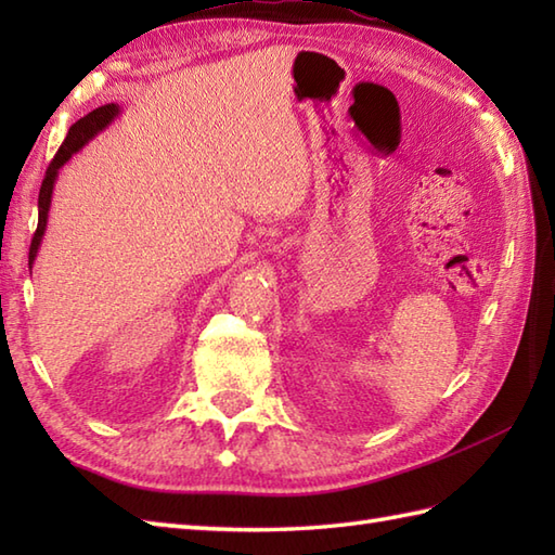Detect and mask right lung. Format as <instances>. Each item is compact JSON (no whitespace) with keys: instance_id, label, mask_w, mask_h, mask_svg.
<instances>
[{"instance_id":"1","label":"right lung","mask_w":555,"mask_h":555,"mask_svg":"<svg viewBox=\"0 0 555 555\" xmlns=\"http://www.w3.org/2000/svg\"><path fill=\"white\" fill-rule=\"evenodd\" d=\"M119 114H121V107H119V104L112 102V104H104V107L92 109L88 116H82V119H78L74 126L68 128L66 140L62 143V147H59V152L54 155L50 167H47V171H44V181H42L40 197H38V231H35V235H33L30 253H28V264H33L35 257H38L42 235L47 231V215H50L52 191H54L59 169H62L64 164L76 155V152H80L82 147H86L92 138L100 135L104 128H107Z\"/></svg>"}]
</instances>
